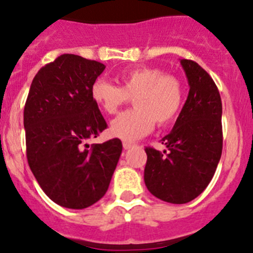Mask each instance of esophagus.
Listing matches in <instances>:
<instances>
[{
	"instance_id": "esophagus-1",
	"label": "esophagus",
	"mask_w": 253,
	"mask_h": 253,
	"mask_svg": "<svg viewBox=\"0 0 253 253\" xmlns=\"http://www.w3.org/2000/svg\"><path fill=\"white\" fill-rule=\"evenodd\" d=\"M124 149H129V148H132L133 147V144H132V143H129V142H124Z\"/></svg>"
}]
</instances>
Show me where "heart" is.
<instances>
[{"mask_svg": "<svg viewBox=\"0 0 253 253\" xmlns=\"http://www.w3.org/2000/svg\"><path fill=\"white\" fill-rule=\"evenodd\" d=\"M121 85L104 78L91 84V98L104 112L114 115L132 98V110L120 114L110 125L114 137L131 142L149 133L154 124L165 126L178 114L182 104V85L160 68L138 67L120 76Z\"/></svg>", "mask_w": 253, "mask_h": 253, "instance_id": "1", "label": "heart"}]
</instances>
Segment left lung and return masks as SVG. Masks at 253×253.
Wrapping results in <instances>:
<instances>
[{"label":"left lung","mask_w":253,"mask_h":253,"mask_svg":"<svg viewBox=\"0 0 253 253\" xmlns=\"http://www.w3.org/2000/svg\"><path fill=\"white\" fill-rule=\"evenodd\" d=\"M190 84L174 128L162 138L168 150L147 147L144 182L159 200L183 205L201 195L223 150L221 99L211 76L192 60H181Z\"/></svg>","instance_id":"left-lung-1"}]
</instances>
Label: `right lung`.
<instances>
[{"mask_svg":"<svg viewBox=\"0 0 253 253\" xmlns=\"http://www.w3.org/2000/svg\"><path fill=\"white\" fill-rule=\"evenodd\" d=\"M104 70L98 61L63 53L40 68L25 101L28 164L47 197L66 208L98 202L122 152L119 138L85 143L108 127L90 94Z\"/></svg>","mask_w":253,"mask_h":253,"instance_id":"obj_1","label":"right lung"}]
</instances>
